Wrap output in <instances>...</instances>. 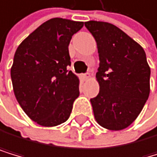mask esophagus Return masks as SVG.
Masks as SVG:
<instances>
[{"label": "esophagus", "mask_w": 157, "mask_h": 157, "mask_svg": "<svg viewBox=\"0 0 157 157\" xmlns=\"http://www.w3.org/2000/svg\"><path fill=\"white\" fill-rule=\"evenodd\" d=\"M82 78H83L84 79H89V78H91V75H90L89 73H86V74H84V75H82Z\"/></svg>", "instance_id": "obj_1"}]
</instances>
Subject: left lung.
<instances>
[{"label": "left lung", "mask_w": 157, "mask_h": 157, "mask_svg": "<svg viewBox=\"0 0 157 157\" xmlns=\"http://www.w3.org/2000/svg\"><path fill=\"white\" fill-rule=\"evenodd\" d=\"M97 43L99 94L90 99L98 124L109 130L128 127L138 117L150 95L151 68L144 48L117 26L84 22Z\"/></svg>", "instance_id": "1"}]
</instances>
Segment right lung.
Returning <instances> with one entry per match:
<instances>
[{
  "mask_svg": "<svg viewBox=\"0 0 157 157\" xmlns=\"http://www.w3.org/2000/svg\"><path fill=\"white\" fill-rule=\"evenodd\" d=\"M83 22L52 18L31 33L15 51L10 69L13 92L27 116L41 126H57L70 117L79 95L69 44Z\"/></svg>",
  "mask_w": 157,
  "mask_h": 157,
  "instance_id": "obj_1",
  "label": "right lung"
}]
</instances>
